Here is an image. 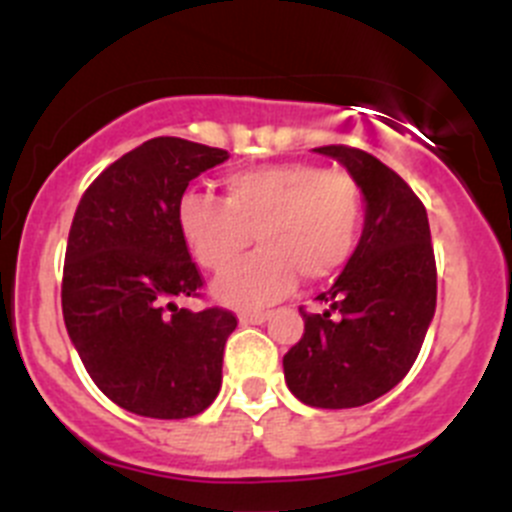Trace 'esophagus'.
Masks as SVG:
<instances>
[{"instance_id":"34e87169","label":"esophagus","mask_w":512,"mask_h":512,"mask_svg":"<svg viewBox=\"0 0 512 512\" xmlns=\"http://www.w3.org/2000/svg\"><path fill=\"white\" fill-rule=\"evenodd\" d=\"M267 317H270V312H265V310H242L240 312L242 325H257V322H265Z\"/></svg>"}]
</instances>
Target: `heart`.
Instances as JSON below:
<instances>
[{
	"instance_id": "heart-1",
	"label": "heart",
	"mask_w": 512,
	"mask_h": 512,
	"mask_svg": "<svg viewBox=\"0 0 512 512\" xmlns=\"http://www.w3.org/2000/svg\"><path fill=\"white\" fill-rule=\"evenodd\" d=\"M362 190L347 172L315 162H280L225 177V200L190 192L180 202V230L195 260L222 275L237 265L252 235L262 245L215 285L232 305H260L302 275L320 282L355 252L362 230Z\"/></svg>"
}]
</instances>
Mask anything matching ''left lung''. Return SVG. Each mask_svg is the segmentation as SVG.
Returning <instances> with one entry per match:
<instances>
[{"label":"left lung","mask_w":512,"mask_h":512,"mask_svg":"<svg viewBox=\"0 0 512 512\" xmlns=\"http://www.w3.org/2000/svg\"><path fill=\"white\" fill-rule=\"evenodd\" d=\"M347 167L365 197V227L327 310L302 312L305 332L282 357L287 388L312 408H360L413 367L435 315L438 270L428 212L408 182L377 157L345 145L317 147Z\"/></svg>","instance_id":"left-lung-1"}]
</instances>
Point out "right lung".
Instances as JSON below:
<instances>
[{"label":"right lung","instance_id":"right-lung-1","mask_svg":"<svg viewBox=\"0 0 512 512\" xmlns=\"http://www.w3.org/2000/svg\"><path fill=\"white\" fill-rule=\"evenodd\" d=\"M220 147L155 137L107 167L69 227L62 312L99 390L119 408L182 420L210 408L237 317L180 307L202 275L180 230L187 185L227 160Z\"/></svg>","mask_w":512,"mask_h":512}]
</instances>
